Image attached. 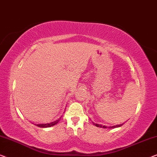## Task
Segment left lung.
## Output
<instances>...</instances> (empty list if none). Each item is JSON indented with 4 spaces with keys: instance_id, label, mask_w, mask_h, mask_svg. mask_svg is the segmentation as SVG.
Wrapping results in <instances>:
<instances>
[{
    "instance_id": "8db88e82",
    "label": "left lung",
    "mask_w": 157,
    "mask_h": 157,
    "mask_svg": "<svg viewBox=\"0 0 157 157\" xmlns=\"http://www.w3.org/2000/svg\"><path fill=\"white\" fill-rule=\"evenodd\" d=\"M92 123H93L94 125H95L96 127H98L105 128V129H106V128H107V127H106V126H102V125H101V124H95V123H94V122H92ZM122 124H118V125H116V126H112V127H109V129H112V128L120 127H121V126H122Z\"/></svg>"
}]
</instances>
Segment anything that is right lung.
<instances>
[{"label": "right lung", "mask_w": 157, "mask_h": 157, "mask_svg": "<svg viewBox=\"0 0 157 157\" xmlns=\"http://www.w3.org/2000/svg\"><path fill=\"white\" fill-rule=\"evenodd\" d=\"M59 120H59V119H58V120L54 121V122H50V123H47V124H37V127H41V128L50 127H52V126L56 125V124L58 122Z\"/></svg>", "instance_id": "obj_1"}]
</instances>
